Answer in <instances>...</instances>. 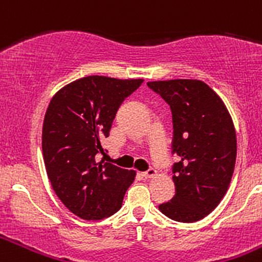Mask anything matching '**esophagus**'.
Instances as JSON below:
<instances>
[{
    "mask_svg": "<svg viewBox=\"0 0 262 262\" xmlns=\"http://www.w3.org/2000/svg\"><path fill=\"white\" fill-rule=\"evenodd\" d=\"M155 176H157V170L154 168L148 169L147 172L143 173V177L144 178H152V177H155Z\"/></svg>",
    "mask_w": 262,
    "mask_h": 262,
    "instance_id": "esophagus-1",
    "label": "esophagus"
}]
</instances>
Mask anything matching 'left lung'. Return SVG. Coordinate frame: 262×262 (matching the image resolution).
<instances>
[{
	"label": "left lung",
	"instance_id": "left-lung-1",
	"mask_svg": "<svg viewBox=\"0 0 262 262\" xmlns=\"http://www.w3.org/2000/svg\"><path fill=\"white\" fill-rule=\"evenodd\" d=\"M148 86L170 106L176 195L159 206L168 217L193 223L223 200L236 161V131L222 98L201 80L151 81Z\"/></svg>",
	"mask_w": 262,
	"mask_h": 262
}]
</instances>
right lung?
<instances>
[{"label": "right lung", "mask_w": 262, "mask_h": 262, "mask_svg": "<svg viewBox=\"0 0 262 262\" xmlns=\"http://www.w3.org/2000/svg\"><path fill=\"white\" fill-rule=\"evenodd\" d=\"M142 78L88 76L66 85L51 99L41 149L48 180L62 205L85 221H99L122 207L135 170L98 161L117 111Z\"/></svg>", "instance_id": "1"}]
</instances>
